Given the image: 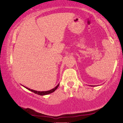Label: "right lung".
Listing matches in <instances>:
<instances>
[{"mask_svg": "<svg viewBox=\"0 0 123 123\" xmlns=\"http://www.w3.org/2000/svg\"><path fill=\"white\" fill-rule=\"evenodd\" d=\"M59 86V84L57 85L54 88L52 89V90H51L48 91H41V92H40V91H35V90H31V89L28 88H26H26L27 89H28V90H30V91H31L33 92V93H36V94H37V95H41V96H43V95H48V94L53 93V92H54L56 90L57 88H58Z\"/></svg>", "mask_w": 123, "mask_h": 123, "instance_id": "add662e5", "label": "right lung"}]
</instances>
